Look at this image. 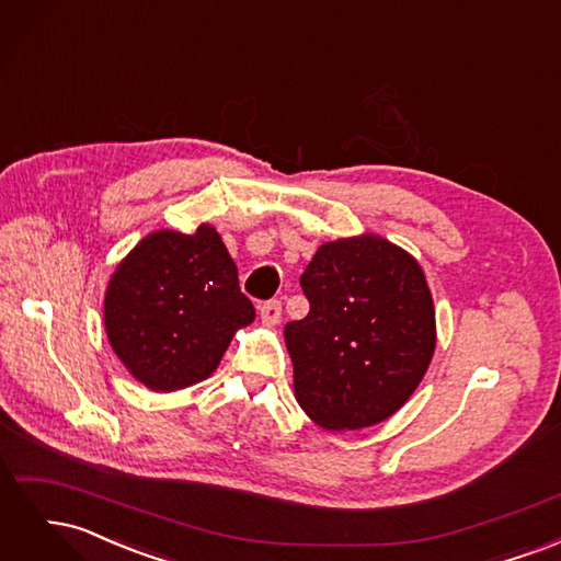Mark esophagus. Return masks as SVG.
Wrapping results in <instances>:
<instances>
[{
  "label": "esophagus",
  "mask_w": 561,
  "mask_h": 561,
  "mask_svg": "<svg viewBox=\"0 0 561 561\" xmlns=\"http://www.w3.org/2000/svg\"><path fill=\"white\" fill-rule=\"evenodd\" d=\"M260 316H262V320L266 322V325H276V322H278V320H280V316H283L280 301H278V299L264 301L262 307H260Z\"/></svg>",
  "instance_id": "34e87169"
}]
</instances>
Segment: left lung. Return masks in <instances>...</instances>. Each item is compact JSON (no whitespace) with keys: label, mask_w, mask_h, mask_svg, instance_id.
<instances>
[{"label":"left lung","mask_w":561,"mask_h":561,"mask_svg":"<svg viewBox=\"0 0 561 561\" xmlns=\"http://www.w3.org/2000/svg\"><path fill=\"white\" fill-rule=\"evenodd\" d=\"M299 285L309 313L285 325L295 396L318 426H375L410 400L435 351L426 276L379 236L320 245Z\"/></svg>","instance_id":"obj_1"}]
</instances>
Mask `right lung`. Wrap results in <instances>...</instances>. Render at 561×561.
<instances>
[{
	"mask_svg": "<svg viewBox=\"0 0 561 561\" xmlns=\"http://www.w3.org/2000/svg\"><path fill=\"white\" fill-rule=\"evenodd\" d=\"M254 320L239 268L219 233L157 231L116 266L105 297L114 353L151 390H178L210 377L236 328Z\"/></svg>",
	"mask_w": 561,
	"mask_h": 561,
	"instance_id": "1",
	"label": "right lung"
}]
</instances>
